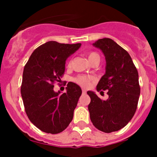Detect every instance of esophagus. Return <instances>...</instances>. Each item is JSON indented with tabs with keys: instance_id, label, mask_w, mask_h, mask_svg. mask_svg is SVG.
Listing matches in <instances>:
<instances>
[{
	"instance_id": "esophagus-1",
	"label": "esophagus",
	"mask_w": 157,
	"mask_h": 157,
	"mask_svg": "<svg viewBox=\"0 0 157 157\" xmlns=\"http://www.w3.org/2000/svg\"><path fill=\"white\" fill-rule=\"evenodd\" d=\"M82 93H83V94H86V91L85 90H82Z\"/></svg>"
}]
</instances>
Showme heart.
<instances>
[{
  "mask_svg": "<svg viewBox=\"0 0 157 157\" xmlns=\"http://www.w3.org/2000/svg\"><path fill=\"white\" fill-rule=\"evenodd\" d=\"M88 59L90 62L93 64V63L98 62L99 63L100 61V55L96 52H89L88 55ZM71 64H72V61L70 60L67 63V66L71 67ZM93 80V77L92 76H88V75H83V74H79L77 77H75L74 78V81L76 83H77L78 85L81 86L82 87L84 88H88L89 86L91 84V82Z\"/></svg>",
  "mask_w": 157,
  "mask_h": 157,
  "instance_id": "1",
  "label": "heart"
}]
</instances>
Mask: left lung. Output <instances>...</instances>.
<instances>
[{
  "instance_id": "8db88e82",
  "label": "left lung",
  "mask_w": 157,
  "mask_h": 157,
  "mask_svg": "<svg viewBox=\"0 0 157 157\" xmlns=\"http://www.w3.org/2000/svg\"><path fill=\"white\" fill-rule=\"evenodd\" d=\"M93 45L102 50L106 60V71L96 90L101 93L108 90L109 99L102 100L93 92H87L91 99L88 105L90 120L105 133L119 131L137 110L140 93L138 72L128 52L112 39H99Z\"/></svg>"
}]
</instances>
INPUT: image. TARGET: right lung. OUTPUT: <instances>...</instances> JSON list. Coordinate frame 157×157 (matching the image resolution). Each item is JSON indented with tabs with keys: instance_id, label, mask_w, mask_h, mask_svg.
Returning a JSON list of instances; mask_svg holds the SVG:
<instances>
[{
	"instance_id": "obj_1",
	"label": "right lung",
	"mask_w": 157,
	"mask_h": 157,
	"mask_svg": "<svg viewBox=\"0 0 157 157\" xmlns=\"http://www.w3.org/2000/svg\"><path fill=\"white\" fill-rule=\"evenodd\" d=\"M80 45L50 41L35 49L25 65L20 89L25 112L43 132L61 133L72 121L81 89L69 82L67 93L60 94L54 91V83L61 81L66 59Z\"/></svg>"
}]
</instances>
